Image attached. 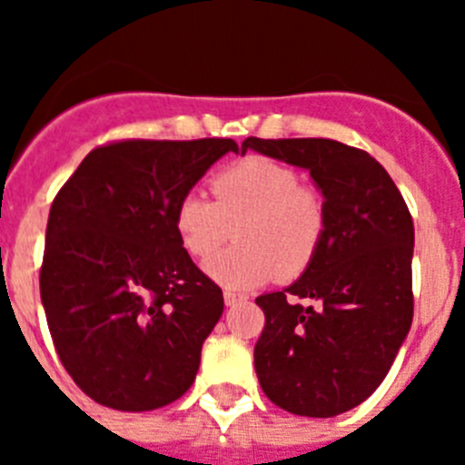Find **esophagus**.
<instances>
[{
	"instance_id": "34e87169",
	"label": "esophagus",
	"mask_w": 465,
	"mask_h": 465,
	"mask_svg": "<svg viewBox=\"0 0 465 465\" xmlns=\"http://www.w3.org/2000/svg\"><path fill=\"white\" fill-rule=\"evenodd\" d=\"M242 300H246L244 295H240V293H232V291H225L223 293V302L228 307H232V305H237V302H242Z\"/></svg>"
}]
</instances>
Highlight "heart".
I'll list each match as a JSON object with an SVG mask.
<instances>
[{"mask_svg": "<svg viewBox=\"0 0 465 465\" xmlns=\"http://www.w3.org/2000/svg\"><path fill=\"white\" fill-rule=\"evenodd\" d=\"M216 203L197 191L179 197L174 232L197 261L213 256L232 236L241 244L212 258L204 272L225 289H253L270 279H293L314 262L326 235L322 195L298 186L291 167L244 158L213 176Z\"/></svg>", "mask_w": 465, "mask_h": 465, "instance_id": "obj_1", "label": "heart"}]
</instances>
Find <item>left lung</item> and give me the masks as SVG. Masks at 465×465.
I'll use <instances>...</instances> for the list:
<instances>
[{"label":"left lung","mask_w":465,"mask_h":465,"mask_svg":"<svg viewBox=\"0 0 465 465\" xmlns=\"http://www.w3.org/2000/svg\"><path fill=\"white\" fill-rule=\"evenodd\" d=\"M246 151L310 172L326 207L314 262L291 286L256 298L265 314L253 349L258 381L286 412L335 417L375 391L408 338L412 216L389 172L347 143L249 137Z\"/></svg>","instance_id":"1"}]
</instances>
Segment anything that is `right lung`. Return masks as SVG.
<instances>
[{
    "mask_svg": "<svg viewBox=\"0 0 465 465\" xmlns=\"http://www.w3.org/2000/svg\"><path fill=\"white\" fill-rule=\"evenodd\" d=\"M232 139L90 151L53 200L41 305L57 356L93 401L146 412L195 381L223 293L174 232V207Z\"/></svg>",
    "mask_w": 465,
    "mask_h": 465,
    "instance_id": "add662e5",
    "label": "right lung"
}]
</instances>
